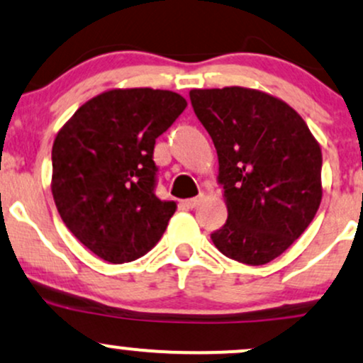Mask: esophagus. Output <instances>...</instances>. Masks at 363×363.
<instances>
[{
  "mask_svg": "<svg viewBox=\"0 0 363 363\" xmlns=\"http://www.w3.org/2000/svg\"><path fill=\"white\" fill-rule=\"evenodd\" d=\"M203 198H205V196L199 194V196H196V198H189V199H186V201H184V206H186V208H189V210H193V208H196V206L199 205V203L203 201Z\"/></svg>",
  "mask_w": 363,
  "mask_h": 363,
  "instance_id": "esophagus-1",
  "label": "esophagus"
}]
</instances>
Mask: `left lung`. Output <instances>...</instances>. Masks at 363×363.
Wrapping results in <instances>:
<instances>
[{
	"instance_id": "left-lung-1",
	"label": "left lung",
	"mask_w": 363,
	"mask_h": 363,
	"mask_svg": "<svg viewBox=\"0 0 363 363\" xmlns=\"http://www.w3.org/2000/svg\"><path fill=\"white\" fill-rule=\"evenodd\" d=\"M196 118L213 140L228 216L211 234L220 252L259 266L285 252L323 198V155L289 104L242 86L191 90Z\"/></svg>"
}]
</instances>
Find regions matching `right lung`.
Returning a JSON list of instances; mask_svg holds the SVG:
<instances>
[{
	"mask_svg": "<svg viewBox=\"0 0 363 363\" xmlns=\"http://www.w3.org/2000/svg\"><path fill=\"white\" fill-rule=\"evenodd\" d=\"M187 102L169 90H109L73 114L52 145V196L62 222L104 261L145 256L176 203L157 198L155 140Z\"/></svg>",
	"mask_w": 363,
	"mask_h": 363,
	"instance_id": "1",
	"label": "right lung"
}]
</instances>
